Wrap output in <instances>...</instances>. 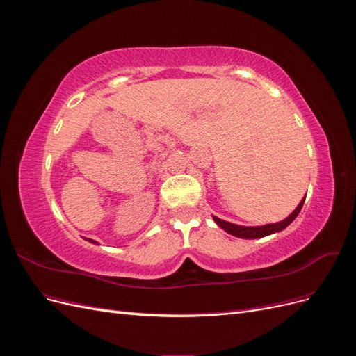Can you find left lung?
<instances>
[{
    "instance_id": "1",
    "label": "left lung",
    "mask_w": 356,
    "mask_h": 356,
    "mask_svg": "<svg viewBox=\"0 0 356 356\" xmlns=\"http://www.w3.org/2000/svg\"><path fill=\"white\" fill-rule=\"evenodd\" d=\"M303 203H305V199L300 202L298 207L296 208V211L289 215L288 218H285L284 221L281 222H275V224H267V225H261V227H243V225H238V224H232L229 221H224V220H220L218 217H213V221L217 222L220 227L222 230H225L227 233L236 236V238H242V239H257V238H264V236L267 234H272V233H276V232H281L284 230L286 225H289L291 222H293L297 215L300 213L301 208H303Z\"/></svg>"
}]
</instances>
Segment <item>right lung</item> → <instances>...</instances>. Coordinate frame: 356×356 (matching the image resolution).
Here are the masks:
<instances>
[{
	"label": "right lung",
	"instance_id": "add662e5",
	"mask_svg": "<svg viewBox=\"0 0 356 356\" xmlns=\"http://www.w3.org/2000/svg\"><path fill=\"white\" fill-rule=\"evenodd\" d=\"M88 241H89V242H92V243H96V242H95V241H92V239H88Z\"/></svg>",
	"mask_w": 356,
	"mask_h": 356
}]
</instances>
